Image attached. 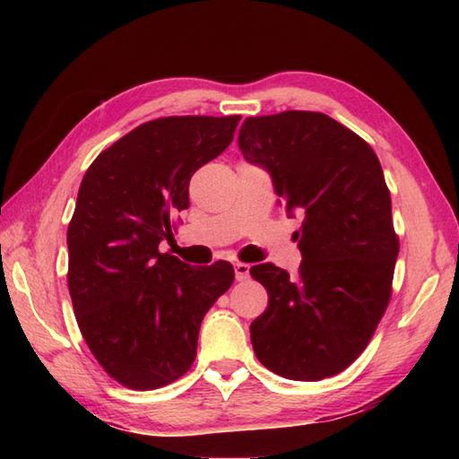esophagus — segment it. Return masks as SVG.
Here are the masks:
<instances>
[{
    "label": "esophagus",
    "instance_id": "1",
    "mask_svg": "<svg viewBox=\"0 0 459 459\" xmlns=\"http://www.w3.org/2000/svg\"><path fill=\"white\" fill-rule=\"evenodd\" d=\"M248 276H250V266L245 264V262H237V264H235V278L238 281H245V280H248Z\"/></svg>",
    "mask_w": 459,
    "mask_h": 459
}]
</instances>
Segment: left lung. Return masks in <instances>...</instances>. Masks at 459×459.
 <instances>
[{
    "label": "left lung",
    "mask_w": 459,
    "mask_h": 459,
    "mask_svg": "<svg viewBox=\"0 0 459 459\" xmlns=\"http://www.w3.org/2000/svg\"><path fill=\"white\" fill-rule=\"evenodd\" d=\"M238 148L264 168L296 232V276L274 264L250 274L268 307L250 324L258 360L291 380H321L363 353L391 299L398 237L391 193L373 148L321 112L247 118Z\"/></svg>",
    "instance_id": "left-lung-1"
}]
</instances>
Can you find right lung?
I'll list each match as a JSON object with an SVG mask.
<instances>
[{
  "mask_svg": "<svg viewBox=\"0 0 459 459\" xmlns=\"http://www.w3.org/2000/svg\"><path fill=\"white\" fill-rule=\"evenodd\" d=\"M240 116L145 122L86 169L66 230L68 291L91 353L120 385L153 391L191 368L204 314L235 280L224 260L161 255L189 179L229 148Z\"/></svg>",
  "mask_w": 459,
  "mask_h": 459,
  "instance_id": "obj_1",
  "label": "right lung"
}]
</instances>
